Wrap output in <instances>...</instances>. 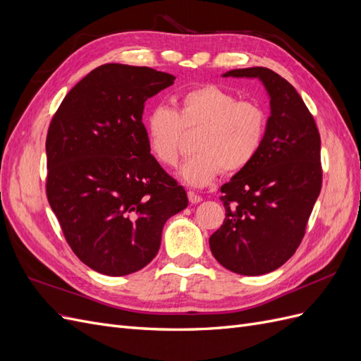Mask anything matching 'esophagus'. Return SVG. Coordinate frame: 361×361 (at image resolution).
<instances>
[{
  "label": "esophagus",
  "instance_id": "obj_1",
  "mask_svg": "<svg viewBox=\"0 0 361 361\" xmlns=\"http://www.w3.org/2000/svg\"><path fill=\"white\" fill-rule=\"evenodd\" d=\"M188 200L192 204H197V203H200L203 200V197H202V195H199V194H195L194 191H188Z\"/></svg>",
  "mask_w": 361,
  "mask_h": 361
}]
</instances>
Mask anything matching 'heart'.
Wrapping results in <instances>:
<instances>
[{
	"mask_svg": "<svg viewBox=\"0 0 361 361\" xmlns=\"http://www.w3.org/2000/svg\"><path fill=\"white\" fill-rule=\"evenodd\" d=\"M176 110L152 108L146 118L150 155L174 167L182 155L183 134H192L195 154L179 170L191 187H206L218 174L231 176L257 157L268 130V111L257 101L239 97L220 85L202 84L179 94Z\"/></svg>",
	"mask_w": 361,
	"mask_h": 361,
	"instance_id": "obj_1",
	"label": "heart"
}]
</instances>
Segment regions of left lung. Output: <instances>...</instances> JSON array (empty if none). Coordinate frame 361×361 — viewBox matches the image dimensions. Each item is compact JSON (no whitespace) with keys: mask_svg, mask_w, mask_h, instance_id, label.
<instances>
[{"mask_svg":"<svg viewBox=\"0 0 361 361\" xmlns=\"http://www.w3.org/2000/svg\"><path fill=\"white\" fill-rule=\"evenodd\" d=\"M223 76L259 78L271 116L257 157L221 187L226 218L209 245L226 269L262 276L285 264L302 241L322 187L321 137L298 92L274 71L233 69Z\"/></svg>","mask_w":361,"mask_h":361,"instance_id":"obj_1","label":"left lung"}]
</instances>
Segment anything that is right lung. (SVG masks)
Returning a JSON list of instances; mask_svg holds the SVG:
<instances>
[{"instance_id":"right-lung-1","label":"right lung","mask_w":361,"mask_h":361,"mask_svg":"<svg viewBox=\"0 0 361 361\" xmlns=\"http://www.w3.org/2000/svg\"><path fill=\"white\" fill-rule=\"evenodd\" d=\"M174 76L108 63L76 84L47 135V195L78 259L105 276L145 268L162 227L188 206L182 185L150 155L145 102Z\"/></svg>"}]
</instances>
